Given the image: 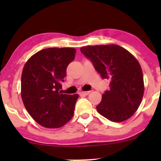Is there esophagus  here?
<instances>
[{"label": "esophagus", "instance_id": "1", "mask_svg": "<svg viewBox=\"0 0 161 161\" xmlns=\"http://www.w3.org/2000/svg\"><path fill=\"white\" fill-rule=\"evenodd\" d=\"M90 93V91H88V92H80V94H81V95H85L86 96L88 95Z\"/></svg>", "mask_w": 161, "mask_h": 161}]
</instances>
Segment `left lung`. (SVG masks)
I'll return each mask as SVG.
<instances>
[{
  "label": "left lung",
  "mask_w": 161,
  "mask_h": 161,
  "mask_svg": "<svg viewBox=\"0 0 161 161\" xmlns=\"http://www.w3.org/2000/svg\"><path fill=\"white\" fill-rule=\"evenodd\" d=\"M80 51L93 64L110 89L103 94L97 111L108 119L121 122L137 111L144 95V78L136 58L116 45L86 46Z\"/></svg>",
  "instance_id": "left-lung-1"
}]
</instances>
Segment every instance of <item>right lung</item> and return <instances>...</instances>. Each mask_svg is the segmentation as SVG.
<instances>
[{"label": "right lung", "instance_id": "1", "mask_svg": "<svg viewBox=\"0 0 161 161\" xmlns=\"http://www.w3.org/2000/svg\"><path fill=\"white\" fill-rule=\"evenodd\" d=\"M71 47H50L31 57L21 77V97L26 110L42 126L62 127L72 118L78 94L61 93L67 66L75 59Z\"/></svg>", "mask_w": 161, "mask_h": 161}]
</instances>
